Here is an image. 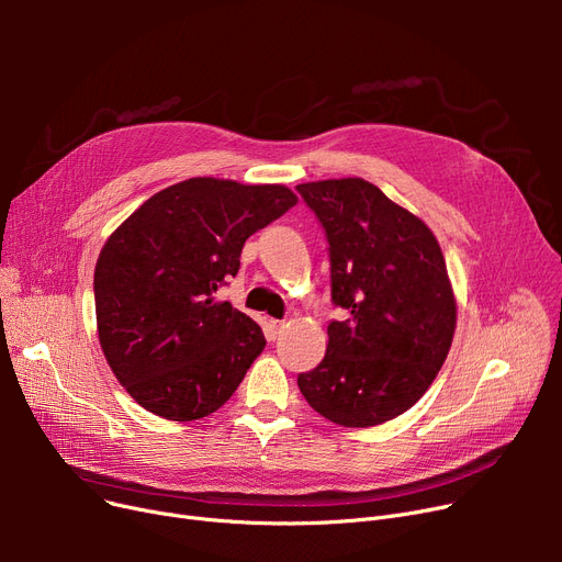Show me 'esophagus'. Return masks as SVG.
I'll return each instance as SVG.
<instances>
[{
  "label": "esophagus",
  "mask_w": 562,
  "mask_h": 562,
  "mask_svg": "<svg viewBox=\"0 0 562 562\" xmlns=\"http://www.w3.org/2000/svg\"><path fill=\"white\" fill-rule=\"evenodd\" d=\"M286 328L284 321H278V318H271L269 321V339H278V335Z\"/></svg>",
  "instance_id": "34e87169"
}]
</instances>
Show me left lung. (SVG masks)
Returning <instances> with one entry per match:
<instances>
[{"label": "left lung", "mask_w": 562, "mask_h": 562, "mask_svg": "<svg viewBox=\"0 0 562 562\" xmlns=\"http://www.w3.org/2000/svg\"><path fill=\"white\" fill-rule=\"evenodd\" d=\"M326 227L333 303L326 358L299 375L305 401L344 428L396 419L432 385L458 305L432 229L362 177L296 187Z\"/></svg>", "instance_id": "1"}]
</instances>
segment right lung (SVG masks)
Returning a JSON list of instances; mask_svg holds the SVG:
<instances>
[{
  "instance_id": "obj_1",
  "label": "right lung",
  "mask_w": 562,
  "mask_h": 562,
  "mask_svg": "<svg viewBox=\"0 0 562 562\" xmlns=\"http://www.w3.org/2000/svg\"><path fill=\"white\" fill-rule=\"evenodd\" d=\"M299 202L282 184L191 177L113 229L95 263L104 358L147 412L170 422L212 415L241 385L266 339L214 293L239 271L250 234Z\"/></svg>"
}]
</instances>
